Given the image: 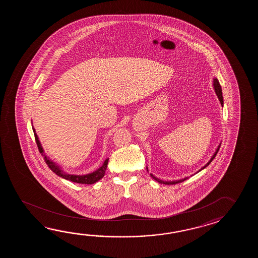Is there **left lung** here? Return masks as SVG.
Wrapping results in <instances>:
<instances>
[{"instance_id": "1", "label": "left lung", "mask_w": 258, "mask_h": 258, "mask_svg": "<svg viewBox=\"0 0 258 258\" xmlns=\"http://www.w3.org/2000/svg\"><path fill=\"white\" fill-rule=\"evenodd\" d=\"M213 86H214L215 91H216V94H217V96H218V98H219V101H220L221 105L223 106V97H222V90H221V87H220V84H219V80H218L217 78H215L214 81H213ZM219 148H220V145H219V148H217V150H216V152H215L214 155L212 156V158L210 159V160H209V162H208L207 164L204 166L203 168H202L201 170H203V169H205L206 167H208V166L210 164V162H211V161H212V160L215 159L216 155H217L218 152H219ZM147 170H148V168H147ZM201 170H199V171H200ZM150 176L153 178L154 180H156V181H159V182H160V183H164V184H175V183H179V182L185 181V180L188 179V178H184V179H181V180H179V181H161V180H159V179H158L157 177H155L153 174H150Z\"/></svg>"}]
</instances>
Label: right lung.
<instances>
[{"label": "right lung", "mask_w": 258, "mask_h": 258, "mask_svg": "<svg viewBox=\"0 0 258 258\" xmlns=\"http://www.w3.org/2000/svg\"><path fill=\"white\" fill-rule=\"evenodd\" d=\"M33 132L34 136H35V140H36L37 146H38V148H39V152L43 156L44 160H45V162L48 165V167H49V169L52 170L54 173H56L57 175L60 176V177L63 178V179H66V180H68V181H74V182H77V183H83V184H92V183H95V182L99 181L101 178H103L105 171H106V169H107V165H108L109 159H106L103 165H102L99 169H98V170H95L92 173L86 174V175H73V174H68V173H66L64 171H62V170H60V168H59L57 165L55 164L54 162H52L51 160H49V159L47 158V156L44 154L43 148H42L40 143H39V138H38V136H37V134H36L34 128Z\"/></svg>", "instance_id": "1"}]
</instances>
